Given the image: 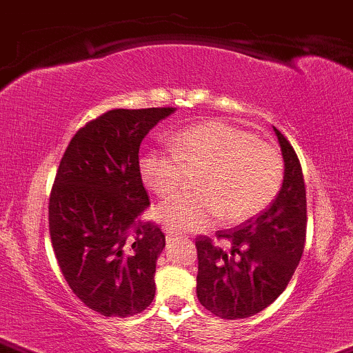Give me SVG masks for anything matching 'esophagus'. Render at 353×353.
<instances>
[{
  "label": "esophagus",
  "mask_w": 353,
  "mask_h": 353,
  "mask_svg": "<svg viewBox=\"0 0 353 353\" xmlns=\"http://www.w3.org/2000/svg\"><path fill=\"white\" fill-rule=\"evenodd\" d=\"M164 233H166V238H168V239H172V238H174V233H172L171 230L164 228Z\"/></svg>",
  "instance_id": "esophagus-1"
}]
</instances>
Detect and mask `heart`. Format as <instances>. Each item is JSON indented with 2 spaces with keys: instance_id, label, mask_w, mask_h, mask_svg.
Masks as SVG:
<instances>
[{
  "instance_id": "heart-1",
  "label": "heart",
  "mask_w": 353,
  "mask_h": 353,
  "mask_svg": "<svg viewBox=\"0 0 353 353\" xmlns=\"http://www.w3.org/2000/svg\"><path fill=\"white\" fill-rule=\"evenodd\" d=\"M200 166V192L171 197L154 210L177 233L207 228L220 215L228 223L259 215L274 202L285 172L279 150L221 120L187 127L172 137V151L148 150L138 161L141 181L159 197L176 194L187 168Z\"/></svg>"
}]
</instances>
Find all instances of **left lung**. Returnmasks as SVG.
<instances>
[{
    "mask_svg": "<svg viewBox=\"0 0 353 353\" xmlns=\"http://www.w3.org/2000/svg\"><path fill=\"white\" fill-rule=\"evenodd\" d=\"M283 156L282 189L261 215L218 231L226 249L207 236L195 241L197 298L221 319H244L265 310L287 288L306 239V189L300 159L274 127Z\"/></svg>",
    "mask_w": 353,
    "mask_h": 353,
    "instance_id": "1",
    "label": "left lung"
}]
</instances>
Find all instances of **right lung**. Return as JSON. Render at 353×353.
Masks as SVG:
<instances>
[{
  "instance_id": "right-lung-1",
  "label": "right lung",
  "mask_w": 353,
  "mask_h": 353,
  "mask_svg": "<svg viewBox=\"0 0 353 353\" xmlns=\"http://www.w3.org/2000/svg\"><path fill=\"white\" fill-rule=\"evenodd\" d=\"M174 107L114 109L71 138L50 192L48 228L73 293L107 318H128L154 298L156 261L166 246L138 171L143 138Z\"/></svg>"
}]
</instances>
